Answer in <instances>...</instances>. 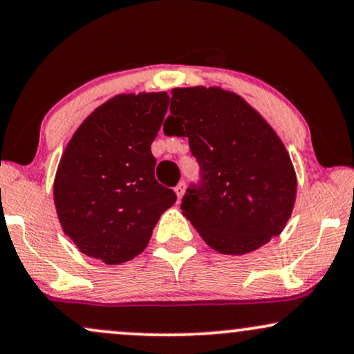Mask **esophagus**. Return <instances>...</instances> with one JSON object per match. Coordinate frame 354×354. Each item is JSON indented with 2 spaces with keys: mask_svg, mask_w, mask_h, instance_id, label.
<instances>
[{
  "mask_svg": "<svg viewBox=\"0 0 354 354\" xmlns=\"http://www.w3.org/2000/svg\"><path fill=\"white\" fill-rule=\"evenodd\" d=\"M185 183H180V185L176 186V188H174V193H176V196H178V201H180V199L183 198V194H185Z\"/></svg>",
  "mask_w": 354,
  "mask_h": 354,
  "instance_id": "obj_1",
  "label": "esophagus"
}]
</instances>
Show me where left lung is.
Wrapping results in <instances>:
<instances>
[{"label":"left lung","instance_id":"8db88e82","mask_svg":"<svg viewBox=\"0 0 354 354\" xmlns=\"http://www.w3.org/2000/svg\"><path fill=\"white\" fill-rule=\"evenodd\" d=\"M166 135L188 136L201 181L183 198V216L207 245L242 255L283 231L297 176L282 140L257 110L221 87L173 88Z\"/></svg>","mask_w":354,"mask_h":354}]
</instances>
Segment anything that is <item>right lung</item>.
<instances>
[{"label":"right lung","mask_w":354,"mask_h":354,"mask_svg":"<svg viewBox=\"0 0 354 354\" xmlns=\"http://www.w3.org/2000/svg\"><path fill=\"white\" fill-rule=\"evenodd\" d=\"M166 92L120 93L88 115L72 135L54 180L64 234L109 266L131 261L160 216L176 203L155 180L151 143L168 110Z\"/></svg>","instance_id":"1"}]
</instances>
